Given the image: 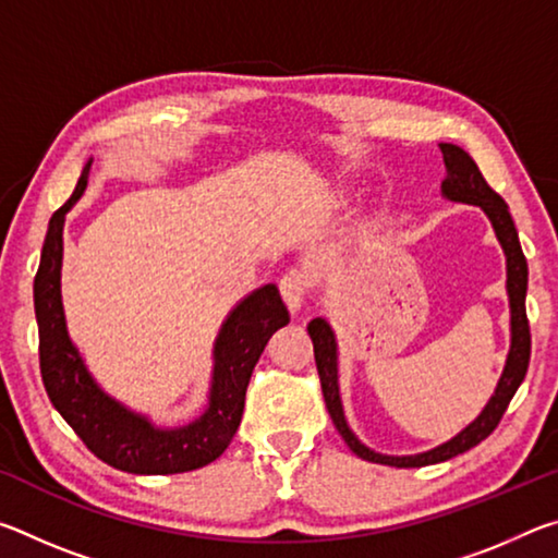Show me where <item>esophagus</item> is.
Wrapping results in <instances>:
<instances>
[{"label": "esophagus", "instance_id": "34e87169", "mask_svg": "<svg viewBox=\"0 0 558 558\" xmlns=\"http://www.w3.org/2000/svg\"><path fill=\"white\" fill-rule=\"evenodd\" d=\"M280 292H282V300H286L290 313H298L310 292L307 272L300 268H290L286 276L280 278Z\"/></svg>", "mask_w": 558, "mask_h": 558}]
</instances>
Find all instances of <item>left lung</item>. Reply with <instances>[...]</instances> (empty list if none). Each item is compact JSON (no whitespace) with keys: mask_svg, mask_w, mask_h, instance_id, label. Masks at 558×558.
Wrapping results in <instances>:
<instances>
[{"mask_svg":"<svg viewBox=\"0 0 558 558\" xmlns=\"http://www.w3.org/2000/svg\"><path fill=\"white\" fill-rule=\"evenodd\" d=\"M442 162H446L448 177L442 179V196L450 202L460 204H475L487 214L489 223L497 233V241L502 245L507 256V295H509V313H512V344H509L507 364L505 372L499 376L497 389L493 399L487 401L483 413L477 415L475 421L470 423L468 428H462L456 438H450L442 446L418 452V456H381V452H374L359 440L352 428L347 426L342 399H339V376H337V339L332 327L325 317H315L313 323L307 325L310 339H313L315 347V364L319 374V384H323V396L327 403V411L332 415L335 428L339 436L344 438L349 450L356 452L362 460L379 462V465H391V468H423L433 465V462H442L460 456L470 448H475L477 442H483L489 433L497 428V423L502 421L509 401L517 393L519 384L524 381L526 366H529V354H532V335H529V319H526V258L522 253V245H519V235L514 229L512 214H509V206L505 204L502 196H499L493 186L485 182L483 172H480L475 159H472L465 149L450 143H440Z\"/></svg>","mask_w":558,"mask_h":558,"instance_id":"left-lung-1","label":"left lung"}]
</instances>
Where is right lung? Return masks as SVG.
I'll list each match as a JSON object with an SVG mask.
<instances>
[{"instance_id":"1","label":"right lung","mask_w":558,"mask_h":558,"mask_svg":"<svg viewBox=\"0 0 558 558\" xmlns=\"http://www.w3.org/2000/svg\"><path fill=\"white\" fill-rule=\"evenodd\" d=\"M90 159L71 199L51 216L41 263L34 278V307L39 323V364L53 409L75 430L93 456L132 475H174L214 462L239 430L245 389L253 366L272 332L290 323L278 288L253 290L231 310L214 344L209 405L199 418L179 428H157L100 389L73 347L61 302L63 221L86 192Z\"/></svg>"}]
</instances>
